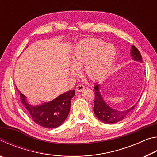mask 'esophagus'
I'll return each instance as SVG.
<instances>
[{
  "instance_id": "esophagus-1",
  "label": "esophagus",
  "mask_w": 157,
  "mask_h": 157,
  "mask_svg": "<svg viewBox=\"0 0 157 157\" xmlns=\"http://www.w3.org/2000/svg\"><path fill=\"white\" fill-rule=\"evenodd\" d=\"M84 89V85L79 84V85H78V86H77V87H76V91H77V92H80V91H82V90H83Z\"/></svg>"
}]
</instances>
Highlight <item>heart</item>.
Returning <instances> with one entry per match:
<instances>
[{"mask_svg": "<svg viewBox=\"0 0 157 157\" xmlns=\"http://www.w3.org/2000/svg\"><path fill=\"white\" fill-rule=\"evenodd\" d=\"M116 55V48L111 44H106L100 39L82 41L73 52L71 73L76 74L77 68L84 66V73L88 78L93 80L99 79L109 71Z\"/></svg>", "mask_w": 157, "mask_h": 157, "instance_id": "obj_1", "label": "heart"}]
</instances>
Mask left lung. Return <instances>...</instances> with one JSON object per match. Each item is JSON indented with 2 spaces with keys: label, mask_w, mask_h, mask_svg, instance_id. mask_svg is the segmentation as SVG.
Listing matches in <instances>:
<instances>
[{
  "label": "left lung",
  "mask_w": 157,
  "mask_h": 157,
  "mask_svg": "<svg viewBox=\"0 0 157 157\" xmlns=\"http://www.w3.org/2000/svg\"><path fill=\"white\" fill-rule=\"evenodd\" d=\"M131 56L132 59L136 62H142V57L140 52L134 46H132L131 49ZM95 100H94V111L97 118L103 123L107 124H114L118 123L123 121L126 117L129 115V113L135 107L133 106L132 107L128 109L127 110L119 111L114 109L110 107L107 103L103 100L100 92V84H95ZM140 100V98H139Z\"/></svg>",
  "instance_id": "left-lung-1"
}]
</instances>
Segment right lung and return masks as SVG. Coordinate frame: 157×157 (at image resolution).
Here are the masks:
<instances>
[{
    "instance_id": "add662e5",
    "label": "right lung",
    "mask_w": 157,
    "mask_h": 157,
    "mask_svg": "<svg viewBox=\"0 0 157 157\" xmlns=\"http://www.w3.org/2000/svg\"><path fill=\"white\" fill-rule=\"evenodd\" d=\"M17 89L18 91L17 87ZM18 93L21 102L30 113L33 121L46 128H56L65 121L70 111L71 99L75 95V91L71 90L50 102L34 106L28 102L22 93L19 91Z\"/></svg>"
}]
</instances>
